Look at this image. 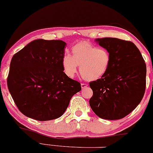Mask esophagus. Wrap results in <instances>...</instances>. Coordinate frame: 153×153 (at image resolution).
<instances>
[{"mask_svg":"<svg viewBox=\"0 0 153 153\" xmlns=\"http://www.w3.org/2000/svg\"><path fill=\"white\" fill-rule=\"evenodd\" d=\"M88 87V84H85V83H81V88L83 89V88Z\"/></svg>","mask_w":153,"mask_h":153,"instance_id":"esophagus-1","label":"esophagus"}]
</instances>
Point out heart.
Masks as SVG:
<instances>
[{
  "label": "heart",
  "instance_id": "1",
  "mask_svg": "<svg viewBox=\"0 0 153 153\" xmlns=\"http://www.w3.org/2000/svg\"><path fill=\"white\" fill-rule=\"evenodd\" d=\"M72 56L66 55L62 60L64 73L73 78L80 66V75L85 80H96L106 73L110 62V53L105 48H97L86 41H81L72 48Z\"/></svg>",
  "mask_w": 153,
  "mask_h": 153
}]
</instances>
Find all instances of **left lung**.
I'll list each match as a JSON object with an SVG mask.
<instances>
[{"mask_svg":"<svg viewBox=\"0 0 153 153\" xmlns=\"http://www.w3.org/2000/svg\"><path fill=\"white\" fill-rule=\"evenodd\" d=\"M95 41L109 52L110 62L101 78L90 82L93 92L90 106L100 118H123L144 96L146 64L131 41L115 38H97Z\"/></svg>","mask_w":153,"mask_h":153,"instance_id":"left-lung-1","label":"left lung"}]
</instances>
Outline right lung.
<instances>
[{
  "mask_svg": "<svg viewBox=\"0 0 153 153\" xmlns=\"http://www.w3.org/2000/svg\"><path fill=\"white\" fill-rule=\"evenodd\" d=\"M65 45L60 40H35L13 56L7 84L25 116L39 121L58 118L81 91L80 82L63 72Z\"/></svg>",
  "mask_w": 153,
  "mask_h": 153,
  "instance_id": "1",
  "label": "right lung"
}]
</instances>
